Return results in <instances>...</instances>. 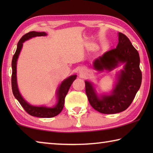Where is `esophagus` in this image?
Listing matches in <instances>:
<instances>
[{"label":"esophagus","instance_id":"esophagus-1","mask_svg":"<svg viewBox=\"0 0 153 153\" xmlns=\"http://www.w3.org/2000/svg\"><path fill=\"white\" fill-rule=\"evenodd\" d=\"M79 73L80 75H83V74H84V69H80L79 70Z\"/></svg>","mask_w":153,"mask_h":153}]
</instances>
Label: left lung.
<instances>
[{
	"instance_id": "1",
	"label": "left lung",
	"mask_w": 153,
	"mask_h": 153,
	"mask_svg": "<svg viewBox=\"0 0 153 153\" xmlns=\"http://www.w3.org/2000/svg\"><path fill=\"white\" fill-rule=\"evenodd\" d=\"M116 48L106 52L93 62L96 70L111 71L124 64L117 74V79L109 94L98 96L91 82L85 81L86 93L90 105L98 112L115 114L125 111L135 98L142 83L138 52L129 38L119 32Z\"/></svg>"
}]
</instances>
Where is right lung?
<instances>
[{"label": "right lung", "instance_id": "1", "mask_svg": "<svg viewBox=\"0 0 153 153\" xmlns=\"http://www.w3.org/2000/svg\"><path fill=\"white\" fill-rule=\"evenodd\" d=\"M47 33L45 32H38L35 31L30 32L29 33H25L19 40V42L17 43V50L15 52V55L13 56L12 59V77H11V86L12 90L13 93L14 97L19 101V102L24 108L26 112L30 114V115L34 116L37 117L42 118H51L55 117L63 110L64 103H65V98L68 92L69 88L71 87L72 83L76 79V75L69 76L65 79H64L61 84L59 85L57 90L56 92V98H57V102L56 104L53 107H47L45 106H33L28 103L24 98L22 97L19 91L17 82V59L19 57V53L22 50L23 43L25 41L30 39V38L36 37V36H45Z\"/></svg>", "mask_w": 153, "mask_h": 153}]
</instances>
